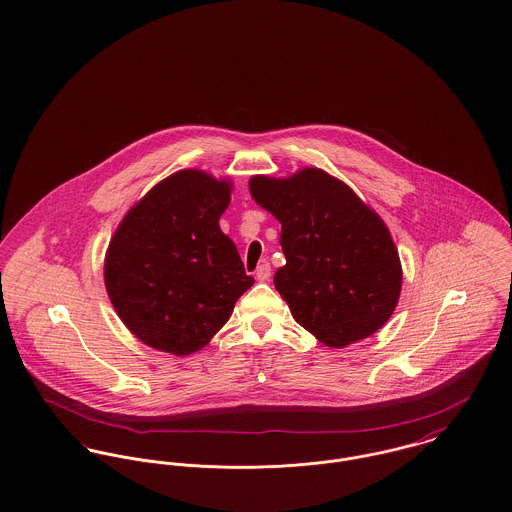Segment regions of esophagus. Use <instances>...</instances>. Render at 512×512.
<instances>
[{"mask_svg": "<svg viewBox=\"0 0 512 512\" xmlns=\"http://www.w3.org/2000/svg\"><path fill=\"white\" fill-rule=\"evenodd\" d=\"M255 279H257L259 283H267V281L271 279V265H269V263L259 265L257 271H255Z\"/></svg>", "mask_w": 512, "mask_h": 512, "instance_id": "esophagus-1", "label": "esophagus"}]
</instances>
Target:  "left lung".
<instances>
[{"label":"left lung","instance_id":"1","mask_svg":"<svg viewBox=\"0 0 512 512\" xmlns=\"http://www.w3.org/2000/svg\"><path fill=\"white\" fill-rule=\"evenodd\" d=\"M249 192L281 222L286 265L275 286L304 330L340 349L389 322L402 265L391 231L371 206L316 167L286 178L251 176Z\"/></svg>","mask_w":512,"mask_h":512}]
</instances>
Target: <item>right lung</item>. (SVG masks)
I'll use <instances>...</instances> for the list:
<instances>
[{"instance_id": "obj_1", "label": "right lung", "mask_w": 512, "mask_h": 512, "mask_svg": "<svg viewBox=\"0 0 512 512\" xmlns=\"http://www.w3.org/2000/svg\"><path fill=\"white\" fill-rule=\"evenodd\" d=\"M231 188L198 169L174 172L115 229L104 283L117 316L145 345L178 357L200 351L255 283L220 229Z\"/></svg>"}]
</instances>
